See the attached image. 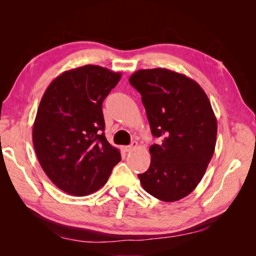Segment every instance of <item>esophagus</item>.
Listing matches in <instances>:
<instances>
[{
	"label": "esophagus",
	"instance_id": "34e87169",
	"mask_svg": "<svg viewBox=\"0 0 256 256\" xmlns=\"http://www.w3.org/2000/svg\"><path fill=\"white\" fill-rule=\"evenodd\" d=\"M136 146H138V142L134 141L132 143H131V144L128 145V146H122V150H124V152H130V150H134Z\"/></svg>",
	"mask_w": 256,
	"mask_h": 256
}]
</instances>
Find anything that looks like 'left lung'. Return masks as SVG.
Here are the masks:
<instances>
[{
    "label": "left lung",
    "instance_id": "8db88e82",
    "mask_svg": "<svg viewBox=\"0 0 256 256\" xmlns=\"http://www.w3.org/2000/svg\"><path fill=\"white\" fill-rule=\"evenodd\" d=\"M140 92L152 134L150 166L138 174L146 192L175 202L196 188L214 152L216 118L200 85L166 68L141 69L129 78Z\"/></svg>",
    "mask_w": 256,
    "mask_h": 256
}]
</instances>
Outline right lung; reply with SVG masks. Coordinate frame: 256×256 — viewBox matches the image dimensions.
Returning <instances> with one entry per match:
<instances>
[{
    "label": "right lung",
    "instance_id": "1",
    "mask_svg": "<svg viewBox=\"0 0 256 256\" xmlns=\"http://www.w3.org/2000/svg\"><path fill=\"white\" fill-rule=\"evenodd\" d=\"M122 74L85 65L54 79L33 126L37 159L58 188L83 196L106 182L120 152L106 141L102 102Z\"/></svg>",
    "mask_w": 256,
    "mask_h": 256
}]
</instances>
